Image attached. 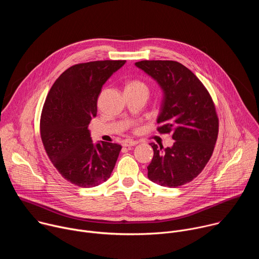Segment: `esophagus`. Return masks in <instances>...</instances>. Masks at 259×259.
Returning a JSON list of instances; mask_svg holds the SVG:
<instances>
[{"instance_id": "esophagus-1", "label": "esophagus", "mask_w": 259, "mask_h": 259, "mask_svg": "<svg viewBox=\"0 0 259 259\" xmlns=\"http://www.w3.org/2000/svg\"><path fill=\"white\" fill-rule=\"evenodd\" d=\"M138 144V141L137 140H132V139H126L123 141V146H126V147H129V146H134Z\"/></svg>"}]
</instances>
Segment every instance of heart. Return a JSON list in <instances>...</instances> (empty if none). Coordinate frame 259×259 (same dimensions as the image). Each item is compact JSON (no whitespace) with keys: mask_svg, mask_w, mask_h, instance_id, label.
Instances as JSON below:
<instances>
[{"mask_svg":"<svg viewBox=\"0 0 259 259\" xmlns=\"http://www.w3.org/2000/svg\"><path fill=\"white\" fill-rule=\"evenodd\" d=\"M128 88H134V89H143V90H146L147 91V87L144 83H142L141 81H132L130 82L128 85H127Z\"/></svg>","mask_w":259,"mask_h":259,"instance_id":"obj_1","label":"heart"}]
</instances>
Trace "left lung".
<instances>
[{"label": "left lung", "instance_id": "8db88e82", "mask_svg": "<svg viewBox=\"0 0 259 259\" xmlns=\"http://www.w3.org/2000/svg\"><path fill=\"white\" fill-rule=\"evenodd\" d=\"M163 90L157 119L160 133H171L174 143L164 149L151 143L154 157L147 177L162 187L177 188L197 177L210 160L218 135L214 102L195 73L173 60L135 63Z\"/></svg>", "mask_w": 259, "mask_h": 259}]
</instances>
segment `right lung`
I'll use <instances>...</instances> for the list:
<instances>
[{"label":"right lung","instance_id":"right-lung-1","mask_svg":"<svg viewBox=\"0 0 259 259\" xmlns=\"http://www.w3.org/2000/svg\"><path fill=\"white\" fill-rule=\"evenodd\" d=\"M126 60L79 63L63 71L43 106L40 131L45 151L63 178L80 188H93L112 174L122 146L92 142L88 126L97 114L103 84Z\"/></svg>","mask_w":259,"mask_h":259}]
</instances>
